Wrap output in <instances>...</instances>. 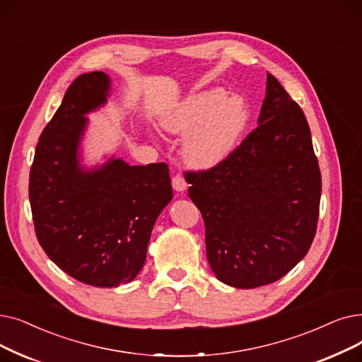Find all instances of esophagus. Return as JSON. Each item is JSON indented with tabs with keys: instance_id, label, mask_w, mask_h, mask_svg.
<instances>
[{
	"instance_id": "34e87169",
	"label": "esophagus",
	"mask_w": 362,
	"mask_h": 362,
	"mask_svg": "<svg viewBox=\"0 0 362 362\" xmlns=\"http://www.w3.org/2000/svg\"><path fill=\"white\" fill-rule=\"evenodd\" d=\"M171 185H173V189H175L176 192H183V191L186 189V186H187L186 180H185V179H183V176H180V175L173 176V179H171Z\"/></svg>"
}]
</instances>
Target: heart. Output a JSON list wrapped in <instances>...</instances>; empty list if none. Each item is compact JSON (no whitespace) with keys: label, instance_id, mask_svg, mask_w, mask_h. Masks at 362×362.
Returning a JSON list of instances; mask_svg holds the SVG:
<instances>
[{"label":"heart","instance_id":"heart-1","mask_svg":"<svg viewBox=\"0 0 362 362\" xmlns=\"http://www.w3.org/2000/svg\"><path fill=\"white\" fill-rule=\"evenodd\" d=\"M250 122L247 102L222 88H210L186 98L163 117V127L187 136L183 158L195 168H211L237 149Z\"/></svg>","mask_w":362,"mask_h":362}]
</instances>
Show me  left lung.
<instances>
[{"label": "left lung", "mask_w": 362, "mask_h": 362, "mask_svg": "<svg viewBox=\"0 0 362 362\" xmlns=\"http://www.w3.org/2000/svg\"><path fill=\"white\" fill-rule=\"evenodd\" d=\"M257 127L210 170L186 171L217 279L262 287L288 274L317 232L321 171L306 117L268 74Z\"/></svg>", "instance_id": "8db88e82"}]
</instances>
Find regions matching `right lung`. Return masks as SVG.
Listing matches in <instances>:
<instances>
[{
  "label": "right lung",
  "instance_id": "right-lung-1",
  "mask_svg": "<svg viewBox=\"0 0 362 362\" xmlns=\"http://www.w3.org/2000/svg\"><path fill=\"white\" fill-rule=\"evenodd\" d=\"M111 80L94 71L75 78L45 125L29 173L38 243L62 271L94 287H118L144 268L151 232L173 198L165 163L130 165L109 158L80 165L86 114L106 103Z\"/></svg>",
  "mask_w": 362,
  "mask_h": 362
}]
</instances>
